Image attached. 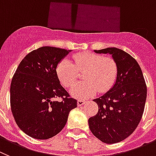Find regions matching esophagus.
<instances>
[{"mask_svg": "<svg viewBox=\"0 0 156 156\" xmlns=\"http://www.w3.org/2000/svg\"><path fill=\"white\" fill-rule=\"evenodd\" d=\"M85 102V101L81 100V99H78V102H77V104H78V106H81L84 104Z\"/></svg>", "mask_w": 156, "mask_h": 156, "instance_id": "34e87169", "label": "esophagus"}]
</instances>
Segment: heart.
I'll list each match as a JSON object with an SVG mask.
<instances>
[{
  "label": "heart",
  "mask_w": 156,
  "mask_h": 156,
  "mask_svg": "<svg viewBox=\"0 0 156 156\" xmlns=\"http://www.w3.org/2000/svg\"><path fill=\"white\" fill-rule=\"evenodd\" d=\"M118 64L111 57H104L92 52L79 53L73 56V63L63 59L57 67V75L62 85L70 88L79 74L82 79L71 88V93L81 99L88 98L97 92L104 93L114 85L118 75Z\"/></svg>",
  "instance_id": "obj_1"
}]
</instances>
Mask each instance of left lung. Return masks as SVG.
<instances>
[{
	"label": "left lung",
	"instance_id": "1",
	"mask_svg": "<svg viewBox=\"0 0 156 156\" xmlns=\"http://www.w3.org/2000/svg\"><path fill=\"white\" fill-rule=\"evenodd\" d=\"M110 54L118 64L119 71L113 88L94 102L98 113L88 119L92 134L102 142H120L132 134L142 117L147 86L135 59L116 47L94 50Z\"/></svg>",
	"mask_w": 156,
	"mask_h": 156
}]
</instances>
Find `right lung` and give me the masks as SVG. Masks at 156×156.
<instances>
[{"label": "right lung", "instance_id": "add662e5", "mask_svg": "<svg viewBox=\"0 0 156 156\" xmlns=\"http://www.w3.org/2000/svg\"><path fill=\"white\" fill-rule=\"evenodd\" d=\"M71 50L43 47L21 61L12 80L10 102L17 125L30 137L45 140L61 132L77 100L60 84L57 64ZM60 98L61 101H56Z\"/></svg>", "mask_w": 156, "mask_h": 156}]
</instances>
